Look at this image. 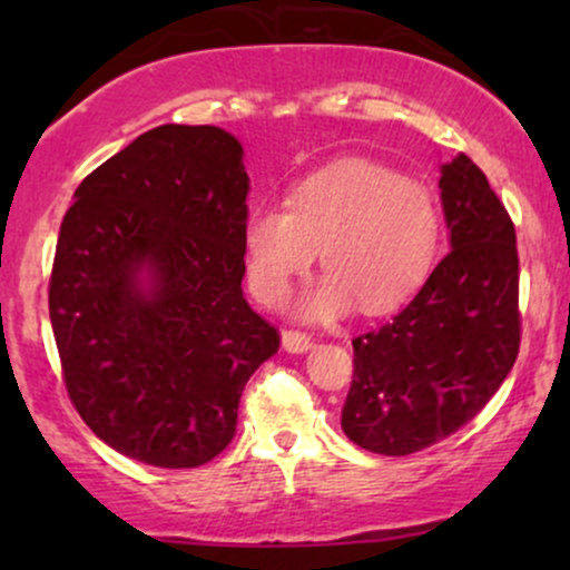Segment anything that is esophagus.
<instances>
[{
  "mask_svg": "<svg viewBox=\"0 0 570 570\" xmlns=\"http://www.w3.org/2000/svg\"><path fill=\"white\" fill-rule=\"evenodd\" d=\"M281 345H284V351H289V353H305L307 348H311V337L305 335V332H284V335H281Z\"/></svg>",
  "mask_w": 570,
  "mask_h": 570,
  "instance_id": "34e87169",
  "label": "esophagus"
}]
</instances>
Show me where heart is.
<instances>
[{
    "label": "heart",
    "mask_w": 570,
    "mask_h": 570,
    "mask_svg": "<svg viewBox=\"0 0 570 570\" xmlns=\"http://www.w3.org/2000/svg\"><path fill=\"white\" fill-rule=\"evenodd\" d=\"M440 244V208L423 185L367 163H343L297 185L284 206L254 208L244 230L254 297L273 305L318 248L326 278L299 316L326 322L351 299L367 313L402 303L426 278Z\"/></svg>",
    "instance_id": "1"
}]
</instances>
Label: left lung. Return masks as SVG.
Masks as SVG:
<instances>
[{"label":"left lung","instance_id":"1","mask_svg":"<svg viewBox=\"0 0 570 570\" xmlns=\"http://www.w3.org/2000/svg\"><path fill=\"white\" fill-rule=\"evenodd\" d=\"M450 252L389 324L353 340L345 436L410 455L455 434L490 402L520 351L514 225L466 155L440 176Z\"/></svg>","mask_w":570,"mask_h":570}]
</instances>
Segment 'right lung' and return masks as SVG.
Masks as SVG:
<instances>
[{"instance_id":"1","label":"right lung","mask_w":570,"mask_h":570,"mask_svg":"<svg viewBox=\"0 0 570 570\" xmlns=\"http://www.w3.org/2000/svg\"><path fill=\"white\" fill-rule=\"evenodd\" d=\"M244 147L217 126H158L75 189L50 324L69 399L117 453L193 469L230 444L244 385L278 332L240 289Z\"/></svg>"}]
</instances>
